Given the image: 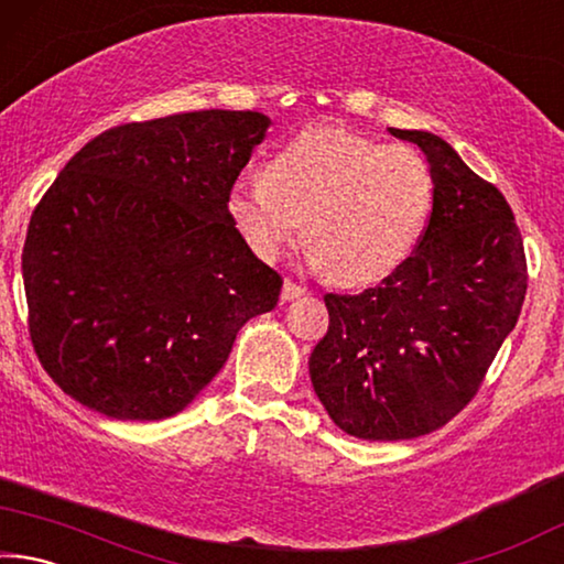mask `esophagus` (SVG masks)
I'll use <instances>...</instances> for the list:
<instances>
[{
    "label": "esophagus",
    "instance_id": "34e87169",
    "mask_svg": "<svg viewBox=\"0 0 564 564\" xmlns=\"http://www.w3.org/2000/svg\"><path fill=\"white\" fill-rule=\"evenodd\" d=\"M301 295H305L303 285L293 283V281H289V279L283 281V289H281V301H283V303H285V301H293V299H301Z\"/></svg>",
    "mask_w": 564,
    "mask_h": 564
}]
</instances>
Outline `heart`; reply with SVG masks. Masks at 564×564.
<instances>
[{"instance_id": "obj_1", "label": "heart", "mask_w": 564, "mask_h": 564, "mask_svg": "<svg viewBox=\"0 0 564 564\" xmlns=\"http://www.w3.org/2000/svg\"><path fill=\"white\" fill-rule=\"evenodd\" d=\"M433 174L413 147L378 144L338 127L293 137L263 178L228 191V216L248 248L273 261L301 234L330 281L386 279L423 236L433 212Z\"/></svg>"}]
</instances>
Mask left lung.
Here are the masks:
<instances>
[{"label":"left lung","mask_w":564,"mask_h":564,"mask_svg":"<svg viewBox=\"0 0 564 564\" xmlns=\"http://www.w3.org/2000/svg\"><path fill=\"white\" fill-rule=\"evenodd\" d=\"M388 131L427 159L431 221L376 289L326 293L328 333L308 360L333 423L362 441H410L460 413L528 291L522 236L500 191L435 133Z\"/></svg>","instance_id":"1"}]
</instances>
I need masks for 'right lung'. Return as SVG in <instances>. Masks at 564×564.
I'll return each mask as SVG.
<instances>
[{
    "label": "right lung",
    "instance_id": "1",
    "mask_svg": "<svg viewBox=\"0 0 564 564\" xmlns=\"http://www.w3.org/2000/svg\"><path fill=\"white\" fill-rule=\"evenodd\" d=\"M271 119L188 111L121 123L76 151L36 204L22 251L30 336L76 403L164 420L224 368L281 275L228 216Z\"/></svg>",
    "mask_w": 564,
    "mask_h": 564
}]
</instances>
